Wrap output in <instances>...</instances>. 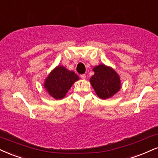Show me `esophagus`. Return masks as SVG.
Returning a JSON list of instances; mask_svg holds the SVG:
<instances>
[{"mask_svg":"<svg viewBox=\"0 0 158 158\" xmlns=\"http://www.w3.org/2000/svg\"><path fill=\"white\" fill-rule=\"evenodd\" d=\"M81 77L82 79H85L86 78V75L85 74H83V75H81Z\"/></svg>","mask_w":158,"mask_h":158,"instance_id":"34e87169","label":"esophagus"}]
</instances>
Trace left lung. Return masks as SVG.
Wrapping results in <instances>:
<instances>
[{
  "mask_svg": "<svg viewBox=\"0 0 158 158\" xmlns=\"http://www.w3.org/2000/svg\"><path fill=\"white\" fill-rule=\"evenodd\" d=\"M94 75L90 78V83L96 94L102 99L112 97L120 88V81L114 69L103 64L93 69Z\"/></svg>",
  "mask_w": 158,
  "mask_h": 158,
  "instance_id": "obj_1",
  "label": "left lung"
}]
</instances>
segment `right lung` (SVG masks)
I'll use <instances>...</instances> for the list:
<instances>
[{
  "label": "right lung",
  "instance_id": "right-lung-1",
  "mask_svg": "<svg viewBox=\"0 0 158 158\" xmlns=\"http://www.w3.org/2000/svg\"><path fill=\"white\" fill-rule=\"evenodd\" d=\"M78 79L79 77L74 72L58 66L48 76L44 87L54 98L61 99L66 95L72 85Z\"/></svg>",
  "mask_w": 158,
  "mask_h": 158
}]
</instances>
